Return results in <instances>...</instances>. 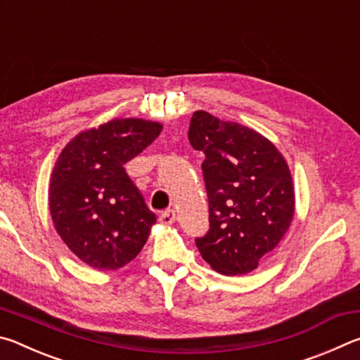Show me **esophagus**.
I'll return each mask as SVG.
<instances>
[{
  "instance_id": "esophagus-1",
  "label": "esophagus",
  "mask_w": 360,
  "mask_h": 360,
  "mask_svg": "<svg viewBox=\"0 0 360 360\" xmlns=\"http://www.w3.org/2000/svg\"><path fill=\"white\" fill-rule=\"evenodd\" d=\"M158 221H160L162 224L165 225H169L173 224L176 221V212L173 210H165L160 212V216H158Z\"/></svg>"
}]
</instances>
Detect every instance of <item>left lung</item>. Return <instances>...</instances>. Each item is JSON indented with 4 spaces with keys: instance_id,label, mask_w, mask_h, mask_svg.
Masks as SVG:
<instances>
[{
    "instance_id": "obj_1",
    "label": "left lung",
    "mask_w": 360,
    "mask_h": 360,
    "mask_svg": "<svg viewBox=\"0 0 360 360\" xmlns=\"http://www.w3.org/2000/svg\"><path fill=\"white\" fill-rule=\"evenodd\" d=\"M192 148L202 150L210 229L195 238L222 275H246L281 241L294 217V186L279 150L260 133L206 111L193 112Z\"/></svg>"
}]
</instances>
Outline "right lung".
I'll list each match as a JSON object with an SVG mask.
<instances>
[{
    "mask_svg": "<svg viewBox=\"0 0 360 360\" xmlns=\"http://www.w3.org/2000/svg\"><path fill=\"white\" fill-rule=\"evenodd\" d=\"M160 131L157 122L114 119L79 133L60 154L49 208L60 238L89 266L117 270L148 241L157 217L124 165Z\"/></svg>",
    "mask_w": 360,
    "mask_h": 360,
    "instance_id": "add662e5",
    "label": "right lung"
}]
</instances>
